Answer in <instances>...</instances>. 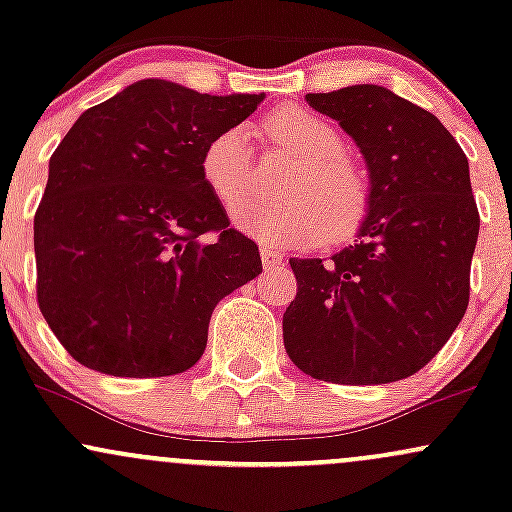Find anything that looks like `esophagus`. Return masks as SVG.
<instances>
[{
	"mask_svg": "<svg viewBox=\"0 0 512 512\" xmlns=\"http://www.w3.org/2000/svg\"><path fill=\"white\" fill-rule=\"evenodd\" d=\"M260 257H262L264 269H274V267H279L281 262H284V255H281V252L276 248H269V245H262Z\"/></svg>",
	"mask_w": 512,
	"mask_h": 512,
	"instance_id": "1",
	"label": "esophagus"
}]
</instances>
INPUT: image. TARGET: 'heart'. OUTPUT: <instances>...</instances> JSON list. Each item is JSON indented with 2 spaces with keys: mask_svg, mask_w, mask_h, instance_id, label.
<instances>
[{
  "mask_svg": "<svg viewBox=\"0 0 512 512\" xmlns=\"http://www.w3.org/2000/svg\"><path fill=\"white\" fill-rule=\"evenodd\" d=\"M267 132L301 161L286 175L279 202H248L236 211L243 233L267 245H337L361 228L368 214V185L344 158V139L330 122L303 108L267 117ZM202 180L223 209L238 207L252 180V163L240 129H228L207 146Z\"/></svg>",
  "mask_w": 512,
  "mask_h": 512,
  "instance_id": "obj_1",
  "label": "heart"
}]
</instances>
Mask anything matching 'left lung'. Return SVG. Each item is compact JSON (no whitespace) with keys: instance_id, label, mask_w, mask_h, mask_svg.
<instances>
[{"instance_id":"left-lung-1","label":"left lung","mask_w":512,"mask_h":512,"mask_svg":"<svg viewBox=\"0 0 512 512\" xmlns=\"http://www.w3.org/2000/svg\"><path fill=\"white\" fill-rule=\"evenodd\" d=\"M305 101L358 144L370 204L356 245L327 262L289 260L286 354L325 383H395L443 349L469 305L479 209L467 156L436 115L383 86Z\"/></svg>"}]
</instances>
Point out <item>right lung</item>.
<instances>
[{
	"mask_svg": "<svg viewBox=\"0 0 512 512\" xmlns=\"http://www.w3.org/2000/svg\"><path fill=\"white\" fill-rule=\"evenodd\" d=\"M264 93L144 79L88 108L50 158L33 219L38 305L81 366L117 378L192 368L216 303L262 272L202 180V156Z\"/></svg>",
	"mask_w": 512,
	"mask_h": 512,
	"instance_id": "add662e5",
	"label": "right lung"
}]
</instances>
